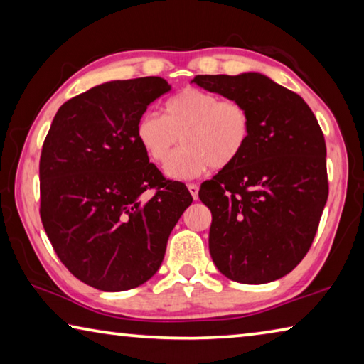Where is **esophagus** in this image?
Returning a JSON list of instances; mask_svg holds the SVG:
<instances>
[{
	"label": "esophagus",
	"mask_w": 364,
	"mask_h": 364,
	"mask_svg": "<svg viewBox=\"0 0 364 364\" xmlns=\"http://www.w3.org/2000/svg\"><path fill=\"white\" fill-rule=\"evenodd\" d=\"M188 189H189L191 196H193V199L196 200L197 196H199V186H197V184H194V183H189L188 184Z\"/></svg>",
	"instance_id": "esophagus-1"
}]
</instances>
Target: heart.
Here are the masks:
<instances>
[{
	"instance_id": "heart-1",
	"label": "heart",
	"mask_w": 364,
	"mask_h": 364,
	"mask_svg": "<svg viewBox=\"0 0 364 364\" xmlns=\"http://www.w3.org/2000/svg\"><path fill=\"white\" fill-rule=\"evenodd\" d=\"M180 136L185 146L172 156ZM249 136L250 117L241 102L199 88H184L165 104V117L146 112L136 125L138 143L152 162L165 164L172 156L165 173L175 180L230 167Z\"/></svg>"
}]
</instances>
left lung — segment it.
<instances>
[{
    "label": "left lung",
    "mask_w": 364,
    "mask_h": 364,
    "mask_svg": "<svg viewBox=\"0 0 364 364\" xmlns=\"http://www.w3.org/2000/svg\"><path fill=\"white\" fill-rule=\"evenodd\" d=\"M193 83L241 102L250 136L236 162L202 183L212 212L208 249L220 273L264 284L297 267L328 200L326 143L308 104L267 75H197Z\"/></svg>",
    "instance_id": "obj_1"
}]
</instances>
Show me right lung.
I'll use <instances>...</instances> for the list:
<instances>
[{
    "label": "right lung",
    "instance_id": "add662e5",
    "mask_svg": "<svg viewBox=\"0 0 364 364\" xmlns=\"http://www.w3.org/2000/svg\"><path fill=\"white\" fill-rule=\"evenodd\" d=\"M171 90L160 77L97 85L59 107L40 159V217L65 268L122 292L151 279L193 197L165 180L138 143L147 106ZM154 189L147 201L140 197Z\"/></svg>",
    "mask_w": 364,
    "mask_h": 364
}]
</instances>
